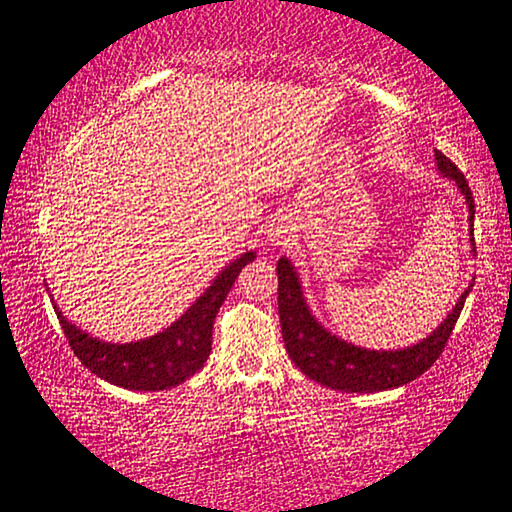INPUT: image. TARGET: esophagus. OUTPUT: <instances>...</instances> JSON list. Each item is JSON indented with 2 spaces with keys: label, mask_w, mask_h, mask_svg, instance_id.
<instances>
[{
  "label": "esophagus",
  "mask_w": 512,
  "mask_h": 512,
  "mask_svg": "<svg viewBox=\"0 0 512 512\" xmlns=\"http://www.w3.org/2000/svg\"><path fill=\"white\" fill-rule=\"evenodd\" d=\"M290 235H293V224H290L286 217L272 219L270 229H267V238H270L272 245H286Z\"/></svg>",
  "instance_id": "esophagus-1"
}]
</instances>
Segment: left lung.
Listing matches in <instances>:
<instances>
[{
	"label": "left lung",
	"instance_id": "1",
	"mask_svg": "<svg viewBox=\"0 0 512 512\" xmlns=\"http://www.w3.org/2000/svg\"><path fill=\"white\" fill-rule=\"evenodd\" d=\"M435 162L439 174L453 180L458 192L465 196L469 210V242L471 251L476 254V206L467 180L460 174V169L439 151H435ZM277 274L279 320L288 357L293 359V364L300 368L306 377L316 380L322 387L345 393H375L396 389L426 373L439 359V355H442L448 336H451L455 322L460 318V311L462 306H465L467 295L471 293V288H474V283H469L465 293L460 295V300L455 302L453 311H448L442 325L423 338V341L398 350H371L343 341V338H338L336 334L329 332V329L322 327V322L313 316L309 304H306L300 274H297L295 265L290 263V258H279Z\"/></svg>",
	"mask_w": 512,
	"mask_h": 512
}]
</instances>
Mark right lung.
Segmentation results:
<instances>
[{
	"instance_id": "right-lung-1",
	"label": "right lung",
	"mask_w": 512,
	"mask_h": 512,
	"mask_svg": "<svg viewBox=\"0 0 512 512\" xmlns=\"http://www.w3.org/2000/svg\"><path fill=\"white\" fill-rule=\"evenodd\" d=\"M256 258V251H245L224 267L203 295L176 322L155 336L132 343H107L75 327L54 304L61 329L75 357L116 387L132 391H162L178 387L187 377L201 371L212 348V322L224 304L242 267Z\"/></svg>"
}]
</instances>
